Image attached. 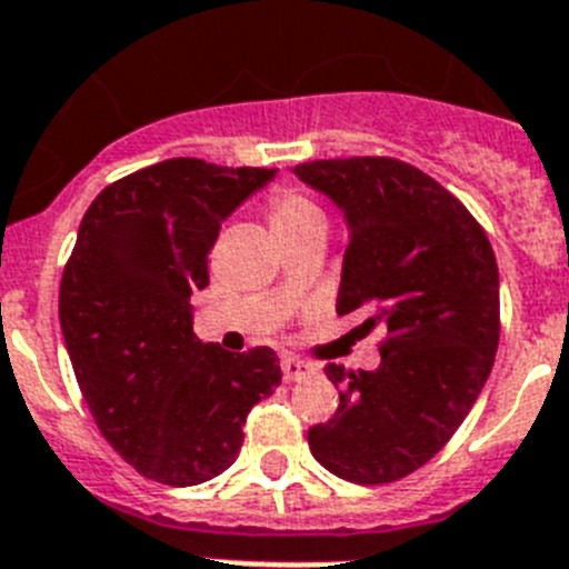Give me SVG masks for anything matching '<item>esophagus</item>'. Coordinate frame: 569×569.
I'll list each match as a JSON object with an SVG mask.
<instances>
[{"label": "esophagus", "instance_id": "1", "mask_svg": "<svg viewBox=\"0 0 569 569\" xmlns=\"http://www.w3.org/2000/svg\"><path fill=\"white\" fill-rule=\"evenodd\" d=\"M280 370H283L286 381H302V379H309V376L317 373L311 365H306L302 359H295V357L280 359Z\"/></svg>", "mask_w": 569, "mask_h": 569}]
</instances>
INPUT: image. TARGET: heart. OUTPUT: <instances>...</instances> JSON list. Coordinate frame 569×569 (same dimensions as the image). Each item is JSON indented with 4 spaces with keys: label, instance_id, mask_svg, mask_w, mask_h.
Instances as JSON below:
<instances>
[{
    "label": "heart",
    "instance_id": "b5f03b06",
    "mask_svg": "<svg viewBox=\"0 0 569 569\" xmlns=\"http://www.w3.org/2000/svg\"><path fill=\"white\" fill-rule=\"evenodd\" d=\"M269 221H272L274 236H280V232L306 230V227H322V210L295 190H278L269 201Z\"/></svg>",
    "mask_w": 569,
    "mask_h": 569
}]
</instances>
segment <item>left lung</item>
Instances as JSON below:
<instances>
[{
    "instance_id": "left-lung-1",
    "label": "left lung",
    "mask_w": 569,
    "mask_h": 569,
    "mask_svg": "<svg viewBox=\"0 0 569 569\" xmlns=\"http://www.w3.org/2000/svg\"><path fill=\"white\" fill-rule=\"evenodd\" d=\"M300 182L348 221L337 315L381 326V365H328L331 421L309 429L331 475L381 486L421 469L475 407L500 345V272L488 236L443 184L392 157L315 159Z\"/></svg>"
}]
</instances>
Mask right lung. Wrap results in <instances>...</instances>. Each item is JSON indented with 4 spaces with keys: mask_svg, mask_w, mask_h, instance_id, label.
Here are the masks:
<instances>
[{
    "mask_svg": "<svg viewBox=\"0 0 569 569\" xmlns=\"http://www.w3.org/2000/svg\"><path fill=\"white\" fill-rule=\"evenodd\" d=\"M274 173L164 159L83 216L58 291L63 342L100 435L148 480L184 488L230 469L249 410L280 385L272 348L201 342L190 306L221 221Z\"/></svg>",
    "mask_w": 569,
    "mask_h": 569,
    "instance_id": "1",
    "label": "right lung"
}]
</instances>
